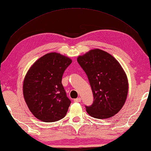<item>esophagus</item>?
Segmentation results:
<instances>
[{
    "instance_id": "esophagus-1",
    "label": "esophagus",
    "mask_w": 151,
    "mask_h": 151,
    "mask_svg": "<svg viewBox=\"0 0 151 151\" xmlns=\"http://www.w3.org/2000/svg\"><path fill=\"white\" fill-rule=\"evenodd\" d=\"M81 100V98H78L74 99L73 101H74V102H80Z\"/></svg>"
}]
</instances>
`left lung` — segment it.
I'll use <instances>...</instances> for the list:
<instances>
[{
    "label": "left lung",
    "instance_id": "8db88e82",
    "mask_svg": "<svg viewBox=\"0 0 151 151\" xmlns=\"http://www.w3.org/2000/svg\"><path fill=\"white\" fill-rule=\"evenodd\" d=\"M78 62L88 76L93 100L86 106L89 115L104 119L120 110L128 93V80L120 64L106 51L96 49L78 57Z\"/></svg>",
    "mask_w": 151,
    "mask_h": 151
}]
</instances>
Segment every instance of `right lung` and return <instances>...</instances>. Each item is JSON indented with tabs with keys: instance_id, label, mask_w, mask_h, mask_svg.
I'll return each instance as SVG.
<instances>
[{
	"instance_id": "add662e5",
	"label": "right lung",
	"mask_w": 151,
	"mask_h": 151,
	"mask_svg": "<svg viewBox=\"0 0 151 151\" xmlns=\"http://www.w3.org/2000/svg\"><path fill=\"white\" fill-rule=\"evenodd\" d=\"M71 63L69 58L50 53L37 60L27 72L23 82L24 98L39 120L53 122L65 116L71 100L61 80Z\"/></svg>"
}]
</instances>
